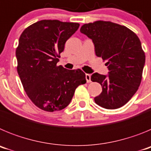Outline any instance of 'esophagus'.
<instances>
[{
    "mask_svg": "<svg viewBox=\"0 0 151 151\" xmlns=\"http://www.w3.org/2000/svg\"><path fill=\"white\" fill-rule=\"evenodd\" d=\"M85 78H86V81L87 82H91V75L90 74H85Z\"/></svg>",
    "mask_w": 151,
    "mask_h": 151,
    "instance_id": "esophagus-1",
    "label": "esophagus"
}]
</instances>
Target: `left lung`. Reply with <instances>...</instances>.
Here are the masks:
<instances>
[{"label": "left lung", "mask_w": 151, "mask_h": 151, "mask_svg": "<svg viewBox=\"0 0 151 151\" xmlns=\"http://www.w3.org/2000/svg\"><path fill=\"white\" fill-rule=\"evenodd\" d=\"M80 32L92 40L96 55L106 61L109 69L108 76L95 73L91 77L102 86L94 101L109 110L124 106L138 91L142 78L145 54L140 39L127 27L109 21L84 24Z\"/></svg>", "instance_id": "8db88e82"}]
</instances>
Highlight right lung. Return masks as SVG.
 Instances as JSON below:
<instances>
[{"instance_id": "right-lung-1", "label": "right lung", "mask_w": 151, "mask_h": 151, "mask_svg": "<svg viewBox=\"0 0 151 151\" xmlns=\"http://www.w3.org/2000/svg\"><path fill=\"white\" fill-rule=\"evenodd\" d=\"M78 27L77 22L44 19L26 28L19 37L17 73L29 99L45 111L66 107L76 88L86 83L81 69L57 65L66 41Z\"/></svg>"}]
</instances>
